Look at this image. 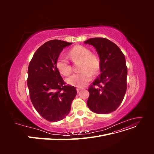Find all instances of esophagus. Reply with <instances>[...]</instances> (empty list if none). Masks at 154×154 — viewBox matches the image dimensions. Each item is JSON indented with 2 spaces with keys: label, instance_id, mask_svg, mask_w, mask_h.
I'll return each mask as SVG.
<instances>
[{
  "label": "esophagus",
  "instance_id": "esophagus-1",
  "mask_svg": "<svg viewBox=\"0 0 154 154\" xmlns=\"http://www.w3.org/2000/svg\"><path fill=\"white\" fill-rule=\"evenodd\" d=\"M81 90H82V88H76V91H77V92H80Z\"/></svg>",
  "mask_w": 154,
  "mask_h": 154
}]
</instances>
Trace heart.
Instances as JSON below:
<instances>
[{
    "instance_id": "obj_1",
    "label": "heart",
    "mask_w": 154,
    "mask_h": 154,
    "mask_svg": "<svg viewBox=\"0 0 154 154\" xmlns=\"http://www.w3.org/2000/svg\"><path fill=\"white\" fill-rule=\"evenodd\" d=\"M69 57L74 62L80 60L79 70L81 71L67 78V83L77 87H85L91 80L92 74H96L100 71V62L98 58L82 45L74 46L69 51ZM56 67L64 76L69 75L72 71L69 60L63 56H60L57 58Z\"/></svg>"
}]
</instances>
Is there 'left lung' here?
I'll list each match as a JSON object with an SVG mask.
<instances>
[{
    "label": "left lung",
    "mask_w": 154,
    "mask_h": 154,
    "mask_svg": "<svg viewBox=\"0 0 154 154\" xmlns=\"http://www.w3.org/2000/svg\"><path fill=\"white\" fill-rule=\"evenodd\" d=\"M84 44L96 49L100 58L101 71L88 88L90 95L87 106L97 114L111 113L122 103L127 91L125 57L118 46L106 38H92L85 41ZM95 85L99 88H95Z\"/></svg>",
    "instance_id": "1"
}]
</instances>
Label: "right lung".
<instances>
[{"label": "right lung", "instance_id": "1", "mask_svg": "<svg viewBox=\"0 0 154 154\" xmlns=\"http://www.w3.org/2000/svg\"><path fill=\"white\" fill-rule=\"evenodd\" d=\"M53 40L36 50L29 64L27 87L32 105L42 117L51 122H58L69 114L76 88L66 85L56 67L63 49L71 45Z\"/></svg>", "mask_w": 154, "mask_h": 154}]
</instances>
